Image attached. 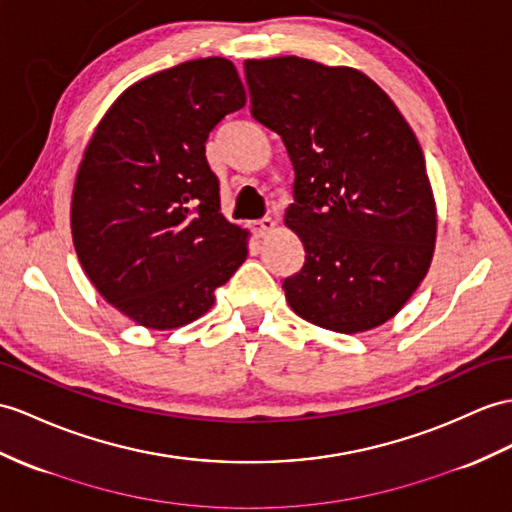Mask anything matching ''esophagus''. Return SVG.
Instances as JSON below:
<instances>
[{"mask_svg": "<svg viewBox=\"0 0 512 512\" xmlns=\"http://www.w3.org/2000/svg\"><path fill=\"white\" fill-rule=\"evenodd\" d=\"M273 230H276V221H273L271 217H265V219L252 223V232L258 236V239H265V236L271 234Z\"/></svg>", "mask_w": 512, "mask_h": 512, "instance_id": "1", "label": "esophagus"}]
</instances>
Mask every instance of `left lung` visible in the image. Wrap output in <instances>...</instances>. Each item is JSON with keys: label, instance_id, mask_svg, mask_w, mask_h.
Here are the masks:
<instances>
[{"label": "left lung", "instance_id": "8db88e82", "mask_svg": "<svg viewBox=\"0 0 512 512\" xmlns=\"http://www.w3.org/2000/svg\"><path fill=\"white\" fill-rule=\"evenodd\" d=\"M252 117L295 171L284 223L304 267L282 289L293 313L332 332L382 326L432 263L436 204L415 132L354 67L278 56L245 60Z\"/></svg>", "mask_w": 512, "mask_h": 512}]
</instances>
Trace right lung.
Here are the masks:
<instances>
[{
    "label": "right lung",
    "instance_id": "add662e5",
    "mask_svg": "<svg viewBox=\"0 0 512 512\" xmlns=\"http://www.w3.org/2000/svg\"><path fill=\"white\" fill-rule=\"evenodd\" d=\"M245 102L228 58L182 62L128 86L84 149L73 247L99 295L139 326L199 319L245 263L249 232L219 213L204 145Z\"/></svg>",
    "mask_w": 512,
    "mask_h": 512
}]
</instances>
